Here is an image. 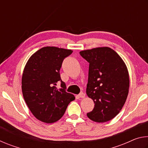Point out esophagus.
<instances>
[{
  "label": "esophagus",
  "instance_id": "obj_1",
  "mask_svg": "<svg viewBox=\"0 0 148 148\" xmlns=\"http://www.w3.org/2000/svg\"><path fill=\"white\" fill-rule=\"evenodd\" d=\"M85 97H86V94L82 92L77 95V97H79V98H85Z\"/></svg>",
  "mask_w": 148,
  "mask_h": 148
}]
</instances>
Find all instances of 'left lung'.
Returning a JSON list of instances; mask_svg holds the SVG:
<instances>
[{
	"mask_svg": "<svg viewBox=\"0 0 148 148\" xmlns=\"http://www.w3.org/2000/svg\"><path fill=\"white\" fill-rule=\"evenodd\" d=\"M89 63L86 93L95 107L87 114L92 121L104 123L116 117L126 101L129 77L125 62L116 51L108 47L79 52Z\"/></svg>",
	"mask_w": 148,
	"mask_h": 148,
	"instance_id": "1",
	"label": "left lung"
}]
</instances>
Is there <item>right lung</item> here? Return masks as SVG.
I'll return each instance as SVG.
<instances>
[{
	"label": "right lung",
	"mask_w": 148,
	"mask_h": 148,
	"mask_svg": "<svg viewBox=\"0 0 148 148\" xmlns=\"http://www.w3.org/2000/svg\"><path fill=\"white\" fill-rule=\"evenodd\" d=\"M72 53L71 49L44 47L27 62L22 76V92L29 110L40 121L47 123L58 121L75 99L66 91L59 73L63 60Z\"/></svg>",
	"instance_id": "right-lung-1"
}]
</instances>
